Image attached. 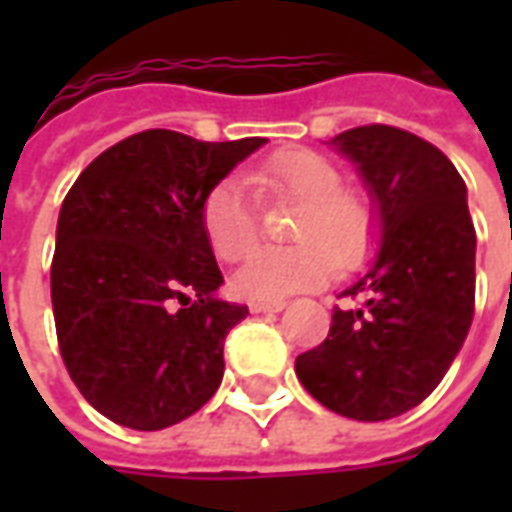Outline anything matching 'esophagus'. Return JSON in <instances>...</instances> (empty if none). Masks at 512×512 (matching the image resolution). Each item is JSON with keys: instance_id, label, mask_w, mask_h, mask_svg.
Returning a JSON list of instances; mask_svg holds the SVG:
<instances>
[{"instance_id": "34e87169", "label": "esophagus", "mask_w": 512, "mask_h": 512, "mask_svg": "<svg viewBox=\"0 0 512 512\" xmlns=\"http://www.w3.org/2000/svg\"><path fill=\"white\" fill-rule=\"evenodd\" d=\"M288 307L285 301H249V310L260 315V312H282Z\"/></svg>"}]
</instances>
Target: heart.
Masks as SVG:
<instances>
[{
    "instance_id": "obj_1",
    "label": "heart",
    "mask_w": 512,
    "mask_h": 512,
    "mask_svg": "<svg viewBox=\"0 0 512 512\" xmlns=\"http://www.w3.org/2000/svg\"><path fill=\"white\" fill-rule=\"evenodd\" d=\"M252 183L274 197L301 202L293 241L260 249L238 268L233 285L246 299L277 301L329 282L337 263L359 266L373 249L376 213L370 202L343 189V172L312 150H282L252 172ZM202 230L224 263L252 252L260 235L257 205L244 178L219 180L202 202Z\"/></svg>"
}]
</instances>
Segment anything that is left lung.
Masks as SVG:
<instances>
[{
  "mask_svg": "<svg viewBox=\"0 0 512 512\" xmlns=\"http://www.w3.org/2000/svg\"><path fill=\"white\" fill-rule=\"evenodd\" d=\"M329 145L365 183L378 249L340 296L329 337L296 359L321 406L381 422L419 406L461 351L474 315V235L466 183L439 147L392 126H359Z\"/></svg>",
  "mask_w": 512,
  "mask_h": 512,
  "instance_id": "left-lung-1",
  "label": "left lung"
}]
</instances>
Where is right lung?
I'll use <instances>...</instances> for the list:
<instances>
[{
	"instance_id": "obj_1",
	"label": "right lung",
	"mask_w": 512,
	"mask_h": 512,
	"mask_svg": "<svg viewBox=\"0 0 512 512\" xmlns=\"http://www.w3.org/2000/svg\"><path fill=\"white\" fill-rule=\"evenodd\" d=\"M263 145L150 128L104 150L68 191L51 307L62 362L106 419L169 428L222 384L224 337L249 310L216 296L202 202Z\"/></svg>"
}]
</instances>
